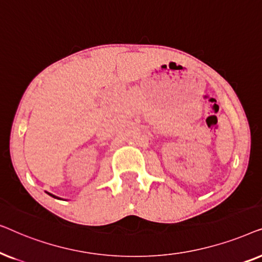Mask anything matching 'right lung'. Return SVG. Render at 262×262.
<instances>
[{"label": "right lung", "mask_w": 262, "mask_h": 262, "mask_svg": "<svg viewBox=\"0 0 262 262\" xmlns=\"http://www.w3.org/2000/svg\"><path fill=\"white\" fill-rule=\"evenodd\" d=\"M49 195H51V196H53V198H57V199H60V198H58V196H56V195H53V194H51V193H48Z\"/></svg>", "instance_id": "right-lung-1"}]
</instances>
